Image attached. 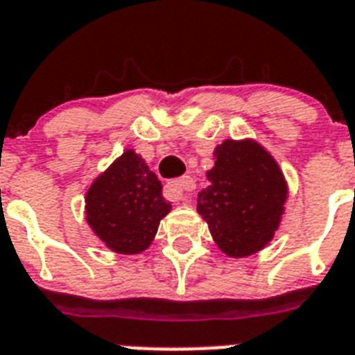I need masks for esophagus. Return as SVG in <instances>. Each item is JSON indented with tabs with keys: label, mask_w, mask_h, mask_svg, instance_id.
I'll use <instances>...</instances> for the list:
<instances>
[{
	"label": "esophagus",
	"mask_w": 355,
	"mask_h": 355,
	"mask_svg": "<svg viewBox=\"0 0 355 355\" xmlns=\"http://www.w3.org/2000/svg\"><path fill=\"white\" fill-rule=\"evenodd\" d=\"M194 180H192L191 175H183L180 180L170 181L168 185H166V192L170 194V198H174V200H185L187 192L194 191Z\"/></svg>",
	"instance_id": "1"
}]
</instances>
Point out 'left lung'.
Wrapping results in <instances>:
<instances>
[{
  "instance_id": "obj_1",
  "label": "left lung",
  "mask_w": 355,
  "mask_h": 355,
  "mask_svg": "<svg viewBox=\"0 0 355 355\" xmlns=\"http://www.w3.org/2000/svg\"><path fill=\"white\" fill-rule=\"evenodd\" d=\"M209 185L198 194V213L216 246L230 257H248L270 243L279 227L289 187L276 159L252 139H227L215 148Z\"/></svg>"
}]
</instances>
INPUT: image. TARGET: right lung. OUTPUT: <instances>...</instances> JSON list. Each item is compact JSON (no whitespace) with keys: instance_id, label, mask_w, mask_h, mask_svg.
Returning <instances> with one entry per match:
<instances>
[{"instance_id":"add662e5","label":"right lung","mask_w":355,"mask_h":355,"mask_svg":"<svg viewBox=\"0 0 355 355\" xmlns=\"http://www.w3.org/2000/svg\"><path fill=\"white\" fill-rule=\"evenodd\" d=\"M170 209L161 181L135 150H125L101 172L85 196L90 230L107 248L123 255L144 252Z\"/></svg>"}]
</instances>
